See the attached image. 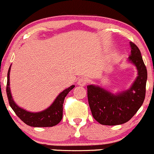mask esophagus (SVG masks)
I'll use <instances>...</instances> for the list:
<instances>
[{
	"instance_id": "obj_1",
	"label": "esophagus",
	"mask_w": 154,
	"mask_h": 154,
	"mask_svg": "<svg viewBox=\"0 0 154 154\" xmlns=\"http://www.w3.org/2000/svg\"><path fill=\"white\" fill-rule=\"evenodd\" d=\"M87 82H88V81H87L86 78L82 77L79 79V81H78V85H79V86H85Z\"/></svg>"
}]
</instances>
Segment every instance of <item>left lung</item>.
Here are the masks:
<instances>
[{"instance_id":"1","label":"left lung","mask_w":154,"mask_h":154,"mask_svg":"<svg viewBox=\"0 0 154 154\" xmlns=\"http://www.w3.org/2000/svg\"><path fill=\"white\" fill-rule=\"evenodd\" d=\"M131 54L129 63L136 67L138 75L129 88L113 94L95 85L88 88V99L94 119L103 125L115 126L129 121L143 104L146 92L147 72L141 51L129 42Z\"/></svg>"}]
</instances>
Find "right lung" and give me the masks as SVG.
<instances>
[{
	"instance_id": "1",
	"label": "right lung",
	"mask_w": 154,
	"mask_h": 154,
	"mask_svg": "<svg viewBox=\"0 0 154 154\" xmlns=\"http://www.w3.org/2000/svg\"><path fill=\"white\" fill-rule=\"evenodd\" d=\"M10 69L11 66L9 68L7 73V94L10 107L16 115L27 125L33 127H50L59 124L63 118V104L65 97L71 90L75 88V85H71L68 88L63 90L56 97L52 104L45 110L38 112H28L19 107L13 100L10 87Z\"/></svg>"
}]
</instances>
